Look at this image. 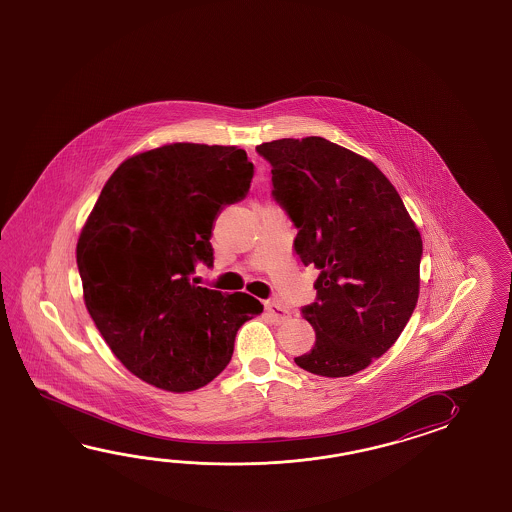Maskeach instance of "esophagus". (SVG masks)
Here are the masks:
<instances>
[{"mask_svg":"<svg viewBox=\"0 0 512 512\" xmlns=\"http://www.w3.org/2000/svg\"><path fill=\"white\" fill-rule=\"evenodd\" d=\"M265 311H267V315L271 316V320L274 324H283V322H287V320L291 318L289 309H285V307H283L282 304H278V302H267V304H265Z\"/></svg>","mask_w":512,"mask_h":512,"instance_id":"esophagus-1","label":"esophagus"}]
</instances>
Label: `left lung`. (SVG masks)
<instances>
[{"label": "left lung", "instance_id": "1", "mask_svg": "<svg viewBox=\"0 0 512 512\" xmlns=\"http://www.w3.org/2000/svg\"><path fill=\"white\" fill-rule=\"evenodd\" d=\"M272 166V197L298 234L294 252L315 265L316 300L302 315L315 348L294 362L322 377L368 368L403 333L419 298L421 234L388 177L322 137L256 146Z\"/></svg>", "mask_w": 512, "mask_h": 512}]
</instances>
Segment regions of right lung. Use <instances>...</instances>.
I'll list each match as a JSON object with an SVG mask.
<instances>
[{"label":"right lung","instance_id":"1","mask_svg":"<svg viewBox=\"0 0 512 512\" xmlns=\"http://www.w3.org/2000/svg\"><path fill=\"white\" fill-rule=\"evenodd\" d=\"M238 146L174 142L133 155L102 188L80 232L87 311L115 357L141 381L192 392L218 377L236 333L263 305L190 282L214 263V221L251 188Z\"/></svg>","mask_w":512,"mask_h":512}]
</instances>
